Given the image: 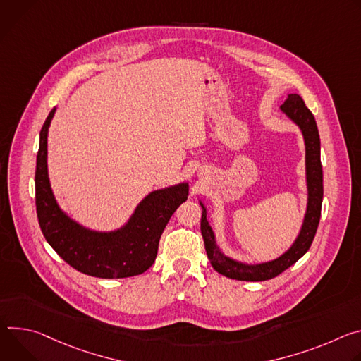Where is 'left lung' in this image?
I'll return each instance as SVG.
<instances>
[{"label":"left lung","mask_w":361,"mask_h":361,"mask_svg":"<svg viewBox=\"0 0 361 361\" xmlns=\"http://www.w3.org/2000/svg\"><path fill=\"white\" fill-rule=\"evenodd\" d=\"M281 110L297 123L302 132L305 142V168H307V186H308V207L304 218V224L294 245L279 258L258 264L247 265L225 257L215 244V235L207 221V209L202 207L201 218V232L204 236L205 250L208 259L211 261L215 271L219 274L239 279V281H267L293 264H295L311 247L312 239L315 236L319 216H322V204H323V168L322 159H319V135L317 129L315 118L310 109L305 106L304 100L298 94H288L287 100L281 106Z\"/></svg>","instance_id":"left-lung-1"}]
</instances>
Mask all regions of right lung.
Masks as SVG:
<instances>
[{
    "label": "right lung",
    "instance_id": "add662e5",
    "mask_svg": "<svg viewBox=\"0 0 361 361\" xmlns=\"http://www.w3.org/2000/svg\"><path fill=\"white\" fill-rule=\"evenodd\" d=\"M56 109L39 132L35 166V209L51 248L74 269L97 278H126L145 272L156 259L159 239L173 212L188 199V183L149 193L129 222L114 232H94L59 208L47 173V132Z\"/></svg>",
    "mask_w": 361,
    "mask_h": 361
}]
</instances>
